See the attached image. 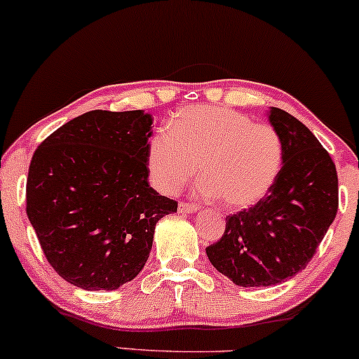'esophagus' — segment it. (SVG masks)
I'll list each match as a JSON object with an SVG mask.
<instances>
[{
	"mask_svg": "<svg viewBox=\"0 0 359 359\" xmlns=\"http://www.w3.org/2000/svg\"><path fill=\"white\" fill-rule=\"evenodd\" d=\"M197 210H198V207L192 205V203H187V202H180L179 203V212L180 213H194Z\"/></svg>",
	"mask_w": 359,
	"mask_h": 359,
	"instance_id": "esophagus-1",
	"label": "esophagus"
}]
</instances>
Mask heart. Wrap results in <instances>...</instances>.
Listing matches in <instances>:
<instances>
[{"mask_svg":"<svg viewBox=\"0 0 359 359\" xmlns=\"http://www.w3.org/2000/svg\"><path fill=\"white\" fill-rule=\"evenodd\" d=\"M283 158V142L273 127L253 124L242 112L219 106L182 109L170 130H158L147 146L149 175L157 190L177 194L201 167L197 195L222 198L235 210L255 205L270 194Z\"/></svg>","mask_w":359,"mask_h":359,"instance_id":"b5f03b06","label":"heart"}]
</instances>
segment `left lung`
<instances>
[{
    "label": "left lung",
    "mask_w": 359,
    "mask_h": 359,
    "mask_svg": "<svg viewBox=\"0 0 359 359\" xmlns=\"http://www.w3.org/2000/svg\"><path fill=\"white\" fill-rule=\"evenodd\" d=\"M283 169L263 201L226 217L208 260L238 287H273L305 270L338 212L337 167L305 124L270 107Z\"/></svg>",
    "instance_id": "obj_1"
}]
</instances>
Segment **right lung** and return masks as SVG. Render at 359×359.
Here are the masks:
<instances>
[{
    "instance_id": "add662e5",
    "label": "right lung",
    "mask_w": 359,
    "mask_h": 359,
    "mask_svg": "<svg viewBox=\"0 0 359 359\" xmlns=\"http://www.w3.org/2000/svg\"><path fill=\"white\" fill-rule=\"evenodd\" d=\"M152 117L89 111L41 142L26 213L49 265L74 287L117 290L146 265L154 230L177 202L149 185Z\"/></svg>"
}]
</instances>
